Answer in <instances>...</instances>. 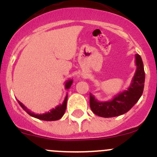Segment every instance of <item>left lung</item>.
I'll return each mask as SVG.
<instances>
[{
    "label": "left lung",
    "mask_w": 157,
    "mask_h": 157,
    "mask_svg": "<svg viewBox=\"0 0 157 157\" xmlns=\"http://www.w3.org/2000/svg\"><path fill=\"white\" fill-rule=\"evenodd\" d=\"M135 73L127 90L115 95L108 101H99L92 94H90V105L94 114L105 118L121 116L138 102L142 95L145 84L143 62L138 54L135 55Z\"/></svg>",
    "instance_id": "obj_1"
}]
</instances>
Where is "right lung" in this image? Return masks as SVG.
<instances>
[{"instance_id": "obj_1", "label": "right lung", "mask_w": 157, "mask_h": 157, "mask_svg": "<svg viewBox=\"0 0 157 157\" xmlns=\"http://www.w3.org/2000/svg\"><path fill=\"white\" fill-rule=\"evenodd\" d=\"M72 82H73V80L72 79L67 80L64 85L65 89H66V90L70 89ZM17 101L18 103L19 104V105L23 108V110L27 112V113H28V114L30 115V116H32V117L37 118V119L41 120H45V121H55V120H59V119H61L62 116L64 114L67 107V94L66 97H65L64 101H63V102L61 105H57L55 109H51L49 112L43 113V114H35L34 112H32L31 111H30V109H27V107L25 106L22 102H20V101H18V100Z\"/></svg>"}]
</instances>
